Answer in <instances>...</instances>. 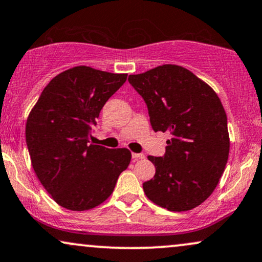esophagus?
I'll return each mask as SVG.
<instances>
[{
  "instance_id": "obj_1",
  "label": "esophagus",
  "mask_w": 262,
  "mask_h": 262,
  "mask_svg": "<svg viewBox=\"0 0 262 262\" xmlns=\"http://www.w3.org/2000/svg\"><path fill=\"white\" fill-rule=\"evenodd\" d=\"M132 157H133L134 161H138V160H144L145 158V155L144 154H132Z\"/></svg>"
}]
</instances>
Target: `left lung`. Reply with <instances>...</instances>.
I'll list each match as a JSON object with an SVG mask.
<instances>
[{
  "label": "left lung",
  "instance_id": "8db88e82",
  "mask_svg": "<svg viewBox=\"0 0 262 262\" xmlns=\"http://www.w3.org/2000/svg\"><path fill=\"white\" fill-rule=\"evenodd\" d=\"M128 81L146 102L152 129L171 135L164 156L147 157L156 174L142 184L145 194L170 211L193 209L213 193L228 160L227 117L219 97L179 65L129 75Z\"/></svg>",
  "mask_w": 262,
  "mask_h": 262
}]
</instances>
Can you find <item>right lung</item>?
<instances>
[{"label": "right lung", "instance_id": "1", "mask_svg": "<svg viewBox=\"0 0 262 262\" xmlns=\"http://www.w3.org/2000/svg\"><path fill=\"white\" fill-rule=\"evenodd\" d=\"M127 74L75 66L46 85L26 121L31 164L53 200L69 210L98 207L130 163L128 148L88 144L102 106Z\"/></svg>", "mask_w": 262, "mask_h": 262}]
</instances>
